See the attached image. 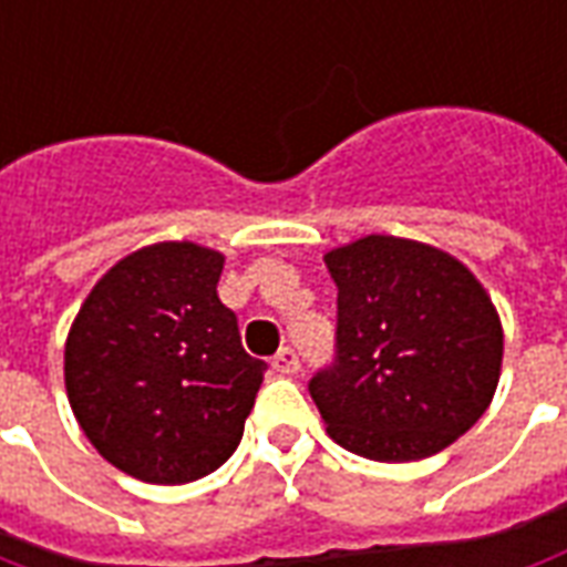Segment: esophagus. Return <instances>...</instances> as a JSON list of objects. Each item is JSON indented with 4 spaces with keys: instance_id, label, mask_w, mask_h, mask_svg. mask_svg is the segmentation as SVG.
I'll return each instance as SVG.
<instances>
[{
    "instance_id": "esophagus-1",
    "label": "esophagus",
    "mask_w": 567,
    "mask_h": 567,
    "mask_svg": "<svg viewBox=\"0 0 567 567\" xmlns=\"http://www.w3.org/2000/svg\"><path fill=\"white\" fill-rule=\"evenodd\" d=\"M272 370L276 373H282V377H291V373H297L300 370V358H297L295 349H279L276 355H272Z\"/></svg>"
}]
</instances>
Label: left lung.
Instances as JSON below:
<instances>
[{
    "label": "left lung",
    "mask_w": 567,
    "mask_h": 567,
    "mask_svg": "<svg viewBox=\"0 0 567 567\" xmlns=\"http://www.w3.org/2000/svg\"><path fill=\"white\" fill-rule=\"evenodd\" d=\"M337 361L309 382L331 440L373 462H419L495 398L504 331L488 291L443 248L370 234L324 255Z\"/></svg>",
    "instance_id": "8db88e82"
}]
</instances>
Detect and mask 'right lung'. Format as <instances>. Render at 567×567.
Listing matches in <instances>:
<instances>
[{"label":"right lung","mask_w":567,"mask_h":567,"mask_svg":"<svg viewBox=\"0 0 567 567\" xmlns=\"http://www.w3.org/2000/svg\"><path fill=\"white\" fill-rule=\"evenodd\" d=\"M221 270V251L187 239L142 246L69 328V406L93 450L142 483H194L243 440L267 364L218 300Z\"/></svg>","instance_id":"add662e5"}]
</instances>
